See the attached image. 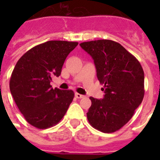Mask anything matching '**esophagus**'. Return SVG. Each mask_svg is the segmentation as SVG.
<instances>
[{
	"mask_svg": "<svg viewBox=\"0 0 160 160\" xmlns=\"http://www.w3.org/2000/svg\"><path fill=\"white\" fill-rule=\"evenodd\" d=\"M75 97L77 98H84L85 96L81 94H78V93H75Z\"/></svg>",
	"mask_w": 160,
	"mask_h": 160,
	"instance_id": "1",
	"label": "esophagus"
}]
</instances>
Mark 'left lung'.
Segmentation results:
<instances>
[{
  "label": "left lung",
  "mask_w": 160,
  "mask_h": 160,
  "mask_svg": "<svg viewBox=\"0 0 160 160\" xmlns=\"http://www.w3.org/2000/svg\"><path fill=\"white\" fill-rule=\"evenodd\" d=\"M80 46L94 59L105 92L102 99L90 98L87 119L102 132L117 131L129 122L143 99V70L135 56L114 41H90Z\"/></svg>",
  "instance_id": "obj_1"
}]
</instances>
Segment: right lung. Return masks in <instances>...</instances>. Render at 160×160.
Wrapping results in <instances>:
<instances>
[{
	"mask_svg": "<svg viewBox=\"0 0 160 160\" xmlns=\"http://www.w3.org/2000/svg\"><path fill=\"white\" fill-rule=\"evenodd\" d=\"M78 44L49 41L38 45L18 60L12 70V98L25 120L38 129L58 123L73 101V90L53 89L50 82L60 75L66 57Z\"/></svg>",
	"mask_w": 160,
	"mask_h": 160,
	"instance_id": "add662e5",
	"label": "right lung"
}]
</instances>
